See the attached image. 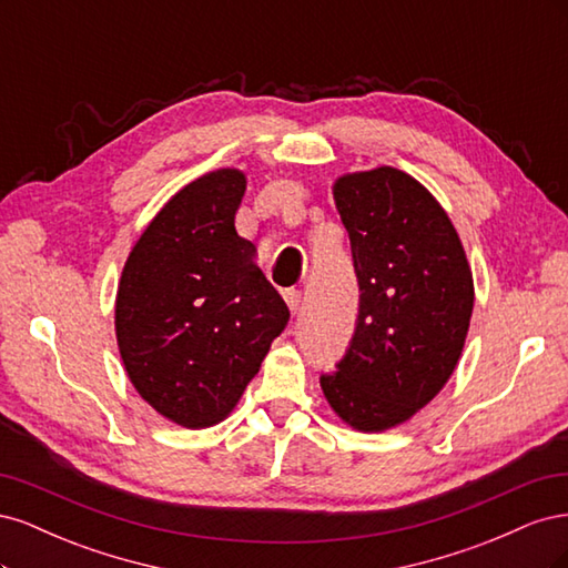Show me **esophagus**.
<instances>
[{
    "label": "esophagus",
    "mask_w": 568,
    "mask_h": 568,
    "mask_svg": "<svg viewBox=\"0 0 568 568\" xmlns=\"http://www.w3.org/2000/svg\"><path fill=\"white\" fill-rule=\"evenodd\" d=\"M284 301L288 305V311L294 313V315L301 311V291L298 288H286L284 291Z\"/></svg>",
    "instance_id": "esophagus-1"
}]
</instances>
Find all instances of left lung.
<instances>
[{
    "label": "left lung",
    "instance_id": "1",
    "mask_svg": "<svg viewBox=\"0 0 568 568\" xmlns=\"http://www.w3.org/2000/svg\"><path fill=\"white\" fill-rule=\"evenodd\" d=\"M351 239L359 311L324 398L357 432L407 422L450 379L474 311V280L453 222L415 178L374 168L334 182Z\"/></svg>",
    "mask_w": 568,
    "mask_h": 568
}]
</instances>
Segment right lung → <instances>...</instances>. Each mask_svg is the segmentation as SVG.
Returning a JSON list of instances; mask_svg holds the SVG:
<instances>
[{
    "label": "right lung",
    "instance_id": "1",
    "mask_svg": "<svg viewBox=\"0 0 568 568\" xmlns=\"http://www.w3.org/2000/svg\"><path fill=\"white\" fill-rule=\"evenodd\" d=\"M242 170L189 182L149 222L115 296V336L132 386L186 428L225 419L261 369L288 307L236 234Z\"/></svg>",
    "mask_w": 568,
    "mask_h": 568
}]
</instances>
